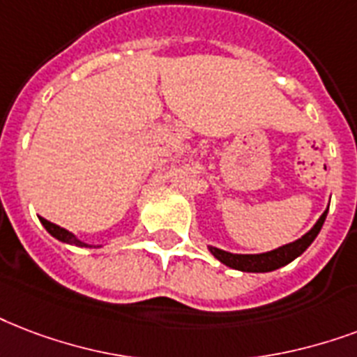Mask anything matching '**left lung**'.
<instances>
[{
	"label": "left lung",
	"mask_w": 357,
	"mask_h": 357,
	"mask_svg": "<svg viewBox=\"0 0 357 357\" xmlns=\"http://www.w3.org/2000/svg\"><path fill=\"white\" fill-rule=\"evenodd\" d=\"M328 209H330V206H328ZM328 209L320 215V219L314 222V227H312L309 232L303 234L301 238L292 241V243L277 247L273 251L258 252V255H236V252H228L222 251V249H217L213 245H208V249L219 262L228 266V268L238 269V271H247V273H268V271H275V269L287 266V264H290L292 260H296L299 255H303V252L307 251V247L314 241L318 232L322 230V225L324 221H326Z\"/></svg>",
	"instance_id": "left-lung-1"
}]
</instances>
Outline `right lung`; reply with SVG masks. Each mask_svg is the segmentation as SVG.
<instances>
[{
    "label": "right lung",
    "mask_w": 357,
    "mask_h": 357,
    "mask_svg": "<svg viewBox=\"0 0 357 357\" xmlns=\"http://www.w3.org/2000/svg\"><path fill=\"white\" fill-rule=\"evenodd\" d=\"M40 222H43V227L46 228V232L50 234L52 238L59 239L61 243H67V245H76V247H89V249H95V247H100V245H91V243H86V241H82L78 239L73 232L69 230H65V228L58 227V225H54V222L46 221L43 217H39Z\"/></svg>",
    "instance_id": "add662e5"
}]
</instances>
